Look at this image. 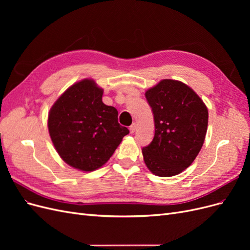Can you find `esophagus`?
<instances>
[{"label": "esophagus", "instance_id": "obj_1", "mask_svg": "<svg viewBox=\"0 0 250 250\" xmlns=\"http://www.w3.org/2000/svg\"><path fill=\"white\" fill-rule=\"evenodd\" d=\"M135 129H137V124L133 123V124L129 127V130H130V132H131V133H133V132L135 131Z\"/></svg>", "mask_w": 250, "mask_h": 250}]
</instances>
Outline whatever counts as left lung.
I'll return each mask as SVG.
<instances>
[{"instance_id":"1","label":"left lung","mask_w":250,"mask_h":250,"mask_svg":"<svg viewBox=\"0 0 250 250\" xmlns=\"http://www.w3.org/2000/svg\"><path fill=\"white\" fill-rule=\"evenodd\" d=\"M154 117V138L142 152L154 175H177L194 162L204 143L208 111L186 83L164 79L146 90Z\"/></svg>"}]
</instances>
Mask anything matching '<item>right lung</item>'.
Wrapping results in <instances>:
<instances>
[{
	"label": "right lung",
	"mask_w": 250,
	"mask_h": 250,
	"mask_svg": "<svg viewBox=\"0 0 250 250\" xmlns=\"http://www.w3.org/2000/svg\"><path fill=\"white\" fill-rule=\"evenodd\" d=\"M103 89L93 79L74 83L49 111V133L57 153L71 167L92 172L111 157L129 130L118 110L102 102Z\"/></svg>",
	"instance_id": "1"
}]
</instances>
